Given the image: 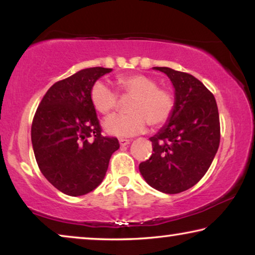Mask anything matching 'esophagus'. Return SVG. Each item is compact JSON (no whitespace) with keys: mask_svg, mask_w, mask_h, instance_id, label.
<instances>
[{"mask_svg":"<svg viewBox=\"0 0 255 255\" xmlns=\"http://www.w3.org/2000/svg\"><path fill=\"white\" fill-rule=\"evenodd\" d=\"M128 144H130V140H128V139H120L121 146H128Z\"/></svg>","mask_w":255,"mask_h":255,"instance_id":"34e87169","label":"esophagus"}]
</instances>
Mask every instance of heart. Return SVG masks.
<instances>
[{"instance_id":"b5f03b06","label":"heart","mask_w":255,"mask_h":255,"mask_svg":"<svg viewBox=\"0 0 255 255\" xmlns=\"http://www.w3.org/2000/svg\"><path fill=\"white\" fill-rule=\"evenodd\" d=\"M117 87L123 96L132 97L128 115H113L103 122L108 134L118 138H128L146 130L147 124L159 128L172 116L175 100L168 90L158 88V82L151 76L131 74L117 79ZM90 101L100 114L107 115L116 108L118 95L104 81L94 83L90 90Z\"/></svg>"}]
</instances>
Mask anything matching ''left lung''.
Wrapping results in <instances>:
<instances>
[{"label":"left lung","mask_w":255,"mask_h":255,"mask_svg":"<svg viewBox=\"0 0 255 255\" xmlns=\"http://www.w3.org/2000/svg\"><path fill=\"white\" fill-rule=\"evenodd\" d=\"M168 76L174 87L172 116L149 138L153 153L139 165L144 180L165 194L195 186L208 172L221 140L216 100L203 83L188 73L153 67Z\"/></svg>","instance_id":"obj_1"}]
</instances>
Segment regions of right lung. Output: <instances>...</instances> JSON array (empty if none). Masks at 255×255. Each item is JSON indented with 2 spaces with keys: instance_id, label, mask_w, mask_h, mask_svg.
Listing matches in <instances>:
<instances>
[{
  "instance_id": "right-lung-1",
  "label": "right lung",
  "mask_w": 255,
  "mask_h": 255,
  "mask_svg": "<svg viewBox=\"0 0 255 255\" xmlns=\"http://www.w3.org/2000/svg\"><path fill=\"white\" fill-rule=\"evenodd\" d=\"M111 68L92 67L55 82L38 107L31 140L40 172L69 196L95 189L109 160L120 148L117 138L103 137L90 90Z\"/></svg>"
}]
</instances>
